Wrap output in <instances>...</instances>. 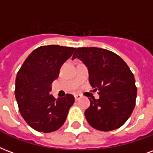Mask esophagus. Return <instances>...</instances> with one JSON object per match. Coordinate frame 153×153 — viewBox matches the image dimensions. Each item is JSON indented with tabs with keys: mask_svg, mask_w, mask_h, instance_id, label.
<instances>
[{
	"mask_svg": "<svg viewBox=\"0 0 153 153\" xmlns=\"http://www.w3.org/2000/svg\"><path fill=\"white\" fill-rule=\"evenodd\" d=\"M82 97L81 95H79V94H76V95H74V99H75V100L76 101H78L79 100H80Z\"/></svg>",
	"mask_w": 153,
	"mask_h": 153,
	"instance_id": "34e87169",
	"label": "esophagus"
}]
</instances>
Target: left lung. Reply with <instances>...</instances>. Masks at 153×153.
Returning a JSON list of instances; mask_svg holds the SVG:
<instances>
[{
	"label": "left lung",
	"mask_w": 153,
	"mask_h": 153,
	"mask_svg": "<svg viewBox=\"0 0 153 153\" xmlns=\"http://www.w3.org/2000/svg\"><path fill=\"white\" fill-rule=\"evenodd\" d=\"M87 66L89 82L100 97L91 100L85 111L92 128L102 131L117 129L131 116L136 106L135 78L123 59L112 51L97 47L77 48L73 58Z\"/></svg>",
	"instance_id": "obj_1"
}]
</instances>
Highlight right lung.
Wrapping results in <instances>:
<instances>
[{"mask_svg": "<svg viewBox=\"0 0 153 153\" xmlns=\"http://www.w3.org/2000/svg\"><path fill=\"white\" fill-rule=\"evenodd\" d=\"M75 49L58 45L40 46L28 56L17 72L15 97L20 113L36 131L48 133L59 129L74 104V97L71 94L55 99L50 91L62 65Z\"/></svg>", "mask_w": 153, "mask_h": 153, "instance_id": "obj_1", "label": "right lung"}]
</instances>
